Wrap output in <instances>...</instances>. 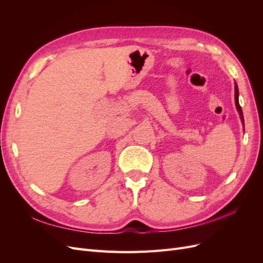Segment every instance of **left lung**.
<instances>
[{"label": "left lung", "mask_w": 263, "mask_h": 263, "mask_svg": "<svg viewBox=\"0 0 263 263\" xmlns=\"http://www.w3.org/2000/svg\"><path fill=\"white\" fill-rule=\"evenodd\" d=\"M238 95H239V93H238V87H237V84H235V102H236V106H237L238 112H239L240 118L243 121V115H242L241 107H240V105H239V101H238Z\"/></svg>", "instance_id": "1"}]
</instances>
